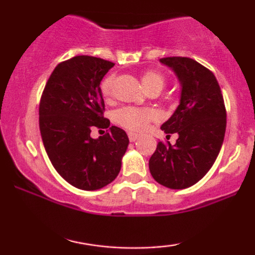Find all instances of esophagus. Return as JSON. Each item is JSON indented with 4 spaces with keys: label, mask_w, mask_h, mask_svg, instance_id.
Here are the masks:
<instances>
[{
    "label": "esophagus",
    "mask_w": 255,
    "mask_h": 255,
    "mask_svg": "<svg viewBox=\"0 0 255 255\" xmlns=\"http://www.w3.org/2000/svg\"><path fill=\"white\" fill-rule=\"evenodd\" d=\"M128 137H129L130 141L133 142V141H135V140L139 139V134L134 133V131H128Z\"/></svg>",
    "instance_id": "obj_1"
}]
</instances>
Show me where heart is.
Returning a JSON list of instances; mask_svg holds the SVG:
<instances>
[{"instance_id": "heart-1", "label": "heart", "mask_w": 255, "mask_h": 255, "mask_svg": "<svg viewBox=\"0 0 255 255\" xmlns=\"http://www.w3.org/2000/svg\"><path fill=\"white\" fill-rule=\"evenodd\" d=\"M141 84L144 89L147 91L157 90L162 91L165 86L164 75L156 71H146L141 74ZM114 75H108L101 84V93L105 99L111 96L113 91ZM156 119V114L151 109L136 107H124L120 108L114 114V120L121 127L130 130H144L151 121Z\"/></svg>"}]
</instances>
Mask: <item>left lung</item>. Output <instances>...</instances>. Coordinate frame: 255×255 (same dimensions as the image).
<instances>
[{
    "label": "left lung",
    "mask_w": 255,
    "mask_h": 255,
    "mask_svg": "<svg viewBox=\"0 0 255 255\" xmlns=\"http://www.w3.org/2000/svg\"><path fill=\"white\" fill-rule=\"evenodd\" d=\"M181 84L180 104L160 129L176 133V144L158 142L148 160L152 177L162 186L184 189L200 181L215 163L224 140L227 111L213 73L189 57H164Z\"/></svg>",
    "instance_id": "left-lung-1"
}]
</instances>
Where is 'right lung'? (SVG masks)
Segmentation results:
<instances>
[{"label":"right lung","mask_w":255,"mask_h":255,"mask_svg":"<svg viewBox=\"0 0 255 255\" xmlns=\"http://www.w3.org/2000/svg\"><path fill=\"white\" fill-rule=\"evenodd\" d=\"M114 63L93 56H75L58 63L44 87L39 129L51 164L72 186L96 191L113 182L121 170L129 139L103 116L101 81ZM93 128H109L98 139Z\"/></svg>","instance_id":"1"}]
</instances>
